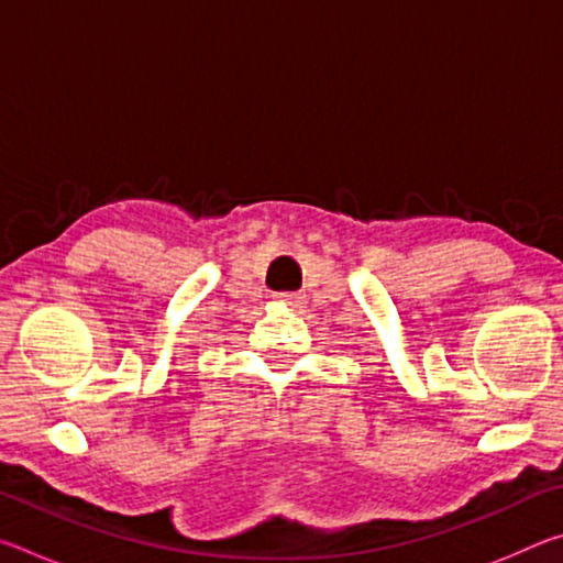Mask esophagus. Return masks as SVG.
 Segmentation results:
<instances>
[{"mask_svg":"<svg viewBox=\"0 0 563 563\" xmlns=\"http://www.w3.org/2000/svg\"><path fill=\"white\" fill-rule=\"evenodd\" d=\"M280 300L288 302L290 308H300V305L305 302V295H300V292H283Z\"/></svg>","mask_w":563,"mask_h":563,"instance_id":"obj_1","label":"esophagus"}]
</instances>
